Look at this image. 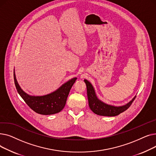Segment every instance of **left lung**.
<instances>
[{
  "label": "left lung",
  "instance_id": "obj_1",
  "mask_svg": "<svg viewBox=\"0 0 156 156\" xmlns=\"http://www.w3.org/2000/svg\"><path fill=\"white\" fill-rule=\"evenodd\" d=\"M84 81L87 85L89 107L92 110V111H93L95 114H97V115L104 116H117L120 113L128 109L129 108V106L132 105V102L136 97L135 96L132 101L124 105L118 106V107H117V106L111 105L103 102L98 99L92 84L87 80H84Z\"/></svg>",
  "mask_w": 156,
  "mask_h": 156
}]
</instances>
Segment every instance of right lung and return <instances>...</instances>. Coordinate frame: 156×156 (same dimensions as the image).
Returning a JSON list of instances; mask_svg holds the SVG:
<instances>
[{"label": "right lung", "mask_w": 156, "mask_h": 156, "mask_svg": "<svg viewBox=\"0 0 156 156\" xmlns=\"http://www.w3.org/2000/svg\"><path fill=\"white\" fill-rule=\"evenodd\" d=\"M76 79L77 78H72L51 94L43 96H31L21 88L14 71V84L18 94L33 111L43 115L58 113L63 109L70 90Z\"/></svg>", "instance_id": "1"}]
</instances>
